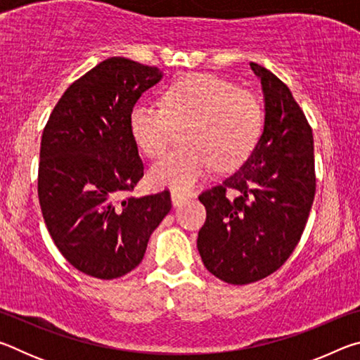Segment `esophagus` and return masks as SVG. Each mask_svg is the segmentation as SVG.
<instances>
[{"instance_id":"34e87169","label":"esophagus","mask_w":360,"mask_h":360,"mask_svg":"<svg viewBox=\"0 0 360 360\" xmlns=\"http://www.w3.org/2000/svg\"><path fill=\"white\" fill-rule=\"evenodd\" d=\"M188 197H191V195H188V193L179 192V191H173L172 192V203H173V206L176 208V206H181L182 203H184Z\"/></svg>"}]
</instances>
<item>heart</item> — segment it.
Listing matches in <instances>:
<instances>
[{
  "mask_svg": "<svg viewBox=\"0 0 360 360\" xmlns=\"http://www.w3.org/2000/svg\"><path fill=\"white\" fill-rule=\"evenodd\" d=\"M264 114L255 96L211 75L179 79L163 95V108L139 103L130 112V131L139 150L160 157L182 130L186 146L149 169L150 184L188 191L212 165L238 167L259 141Z\"/></svg>",
  "mask_w": 360,
  "mask_h": 360,
  "instance_id": "1",
  "label": "heart"
}]
</instances>
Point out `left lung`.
Segmentation results:
<instances>
[{
	"label": "left lung",
	"mask_w": 360,
	"mask_h": 360,
	"mask_svg": "<svg viewBox=\"0 0 360 360\" xmlns=\"http://www.w3.org/2000/svg\"><path fill=\"white\" fill-rule=\"evenodd\" d=\"M264 94V129L246 162L200 195L206 222L197 248L208 271L229 284H249L276 271L300 241L311 210L313 131L288 85L251 62ZM233 188L237 195H224Z\"/></svg>",
	"instance_id": "1"
}]
</instances>
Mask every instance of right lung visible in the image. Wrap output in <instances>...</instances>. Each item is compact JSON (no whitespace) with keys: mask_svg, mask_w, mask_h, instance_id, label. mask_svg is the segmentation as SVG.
Wrapping results in <instances>:
<instances>
[{"mask_svg":"<svg viewBox=\"0 0 360 360\" xmlns=\"http://www.w3.org/2000/svg\"><path fill=\"white\" fill-rule=\"evenodd\" d=\"M162 77L155 66L108 58L66 89L42 131V217L63 257L89 276L114 279L136 268L172 210L168 191L122 198L144 174L130 112Z\"/></svg>","mask_w":360,"mask_h":360,"instance_id":"obj_1","label":"right lung"}]
</instances>
